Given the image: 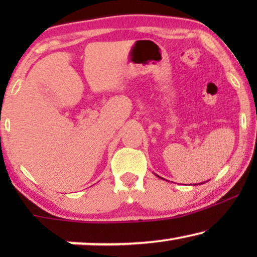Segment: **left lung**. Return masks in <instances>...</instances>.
Instances as JSON below:
<instances>
[{"label":"left lung","instance_id":"1","mask_svg":"<svg viewBox=\"0 0 257 257\" xmlns=\"http://www.w3.org/2000/svg\"><path fill=\"white\" fill-rule=\"evenodd\" d=\"M157 175V174H156ZM157 177H159V175H157ZM160 179H163V178H161V177H159ZM201 184H205V182H201ZM201 184H200V185H201ZM196 185H198V184H196Z\"/></svg>","mask_w":257,"mask_h":257}]
</instances>
